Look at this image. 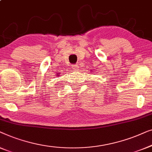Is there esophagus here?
Segmentation results:
<instances>
[{"label": "esophagus", "mask_w": 152, "mask_h": 152, "mask_svg": "<svg viewBox=\"0 0 152 152\" xmlns=\"http://www.w3.org/2000/svg\"><path fill=\"white\" fill-rule=\"evenodd\" d=\"M72 69H73L74 70H76V71H78V70H79V67L78 65H73L72 66Z\"/></svg>", "instance_id": "esophagus-1"}]
</instances>
